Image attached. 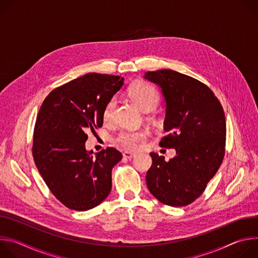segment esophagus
Returning a JSON list of instances; mask_svg holds the SVG:
<instances>
[{
	"label": "esophagus",
	"instance_id": "esophagus-1",
	"mask_svg": "<svg viewBox=\"0 0 258 258\" xmlns=\"http://www.w3.org/2000/svg\"><path fill=\"white\" fill-rule=\"evenodd\" d=\"M122 156H123V158L131 160L132 158H134V157L136 156V154H134V153H131V152H124V153H122Z\"/></svg>",
	"mask_w": 258,
	"mask_h": 258
}]
</instances>
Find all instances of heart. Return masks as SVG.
I'll use <instances>...</instances> for the list:
<instances>
[{"instance_id":"obj_1","label":"heart","mask_w":258,"mask_h":258,"mask_svg":"<svg viewBox=\"0 0 258 258\" xmlns=\"http://www.w3.org/2000/svg\"><path fill=\"white\" fill-rule=\"evenodd\" d=\"M128 95L131 99L145 112L153 110L160 101V96L155 87L151 84L139 81L134 83L128 89ZM116 106L115 98L109 99L103 110L104 121H110L112 118L114 109ZM149 136L148 131H121L115 138L114 142L122 147L126 151H135L144 143Z\"/></svg>"}]
</instances>
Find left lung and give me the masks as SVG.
Returning <instances> with one entry per match:
<instances>
[{"label": "left lung", "instance_id": "8db88e82", "mask_svg": "<svg viewBox=\"0 0 258 258\" xmlns=\"http://www.w3.org/2000/svg\"><path fill=\"white\" fill-rule=\"evenodd\" d=\"M166 101L164 131L159 142L176 156L150 153L152 165L146 183L151 194L168 206H187L198 199L222 164L226 152V117L222 104L203 83L170 69L148 71Z\"/></svg>", "mask_w": 258, "mask_h": 258}]
</instances>
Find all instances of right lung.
<instances>
[{"instance_id": "obj_1", "label": "right lung", "mask_w": 258, "mask_h": 258, "mask_svg": "<svg viewBox=\"0 0 258 258\" xmlns=\"http://www.w3.org/2000/svg\"><path fill=\"white\" fill-rule=\"evenodd\" d=\"M123 78L88 73L53 90L44 100L33 131L32 156L52 194L67 208L98 206L112 187L111 171L122 158L111 147L86 150L88 132L103 125V110Z\"/></svg>"}]
</instances>
